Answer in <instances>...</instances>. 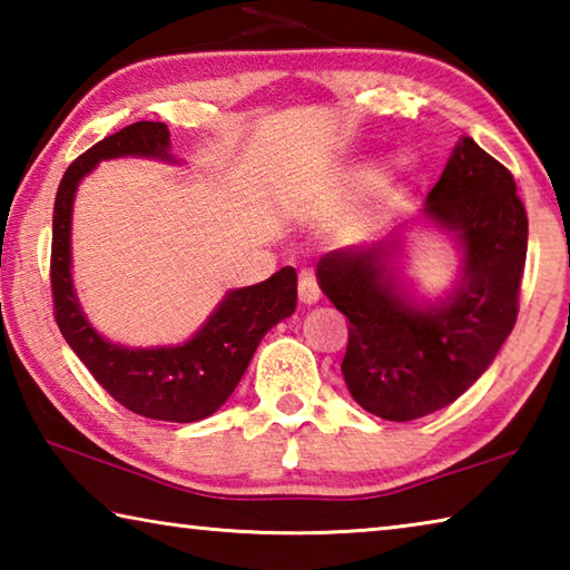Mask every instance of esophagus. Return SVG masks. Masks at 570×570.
<instances>
[{"instance_id":"obj_1","label":"esophagus","mask_w":570,"mask_h":570,"mask_svg":"<svg viewBox=\"0 0 570 570\" xmlns=\"http://www.w3.org/2000/svg\"><path fill=\"white\" fill-rule=\"evenodd\" d=\"M320 296H322V288H320V282H316L314 274L304 272L302 276H298V302L316 304L320 302Z\"/></svg>"}]
</instances>
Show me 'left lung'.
Wrapping results in <instances>:
<instances>
[{
    "label": "left lung",
    "instance_id": "8db88e82",
    "mask_svg": "<svg viewBox=\"0 0 570 570\" xmlns=\"http://www.w3.org/2000/svg\"><path fill=\"white\" fill-rule=\"evenodd\" d=\"M424 216L458 230L462 284L428 308L404 304L390 274L394 244L336 248L316 264L322 292L350 322L342 374L352 397L382 420L410 422L455 402L518 320L528 216L510 170L475 140L452 150Z\"/></svg>",
    "mask_w": 570,
    "mask_h": 570
}]
</instances>
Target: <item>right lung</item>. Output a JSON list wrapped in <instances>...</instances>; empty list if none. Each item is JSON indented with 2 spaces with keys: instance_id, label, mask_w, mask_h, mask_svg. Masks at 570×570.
I'll return each mask as SVG.
<instances>
[{
  "instance_id": "add662e5",
  "label": "right lung",
  "mask_w": 570,
  "mask_h": 570,
  "mask_svg": "<svg viewBox=\"0 0 570 570\" xmlns=\"http://www.w3.org/2000/svg\"><path fill=\"white\" fill-rule=\"evenodd\" d=\"M168 146L166 122L140 120L95 142L70 163L55 198L52 304L67 344L112 400L150 420L198 422L230 397L264 334L294 314L296 272L284 266L262 284L230 292L204 330L180 346L125 350L105 342L85 320L70 276V218L77 183L105 158H168Z\"/></svg>"
}]
</instances>
